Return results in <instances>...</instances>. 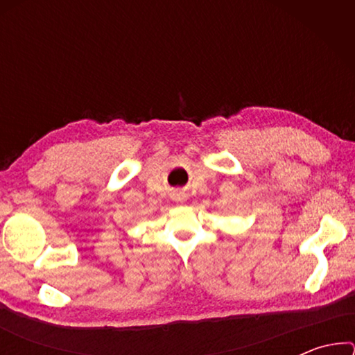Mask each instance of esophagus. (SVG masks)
<instances>
[{"instance_id":"obj_1","label":"esophagus","mask_w":355,"mask_h":355,"mask_svg":"<svg viewBox=\"0 0 355 355\" xmlns=\"http://www.w3.org/2000/svg\"><path fill=\"white\" fill-rule=\"evenodd\" d=\"M182 199H183V196H182Z\"/></svg>"}]
</instances>
